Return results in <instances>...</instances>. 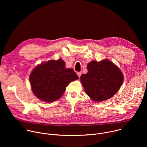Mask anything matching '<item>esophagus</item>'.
Wrapping results in <instances>:
<instances>
[{
	"label": "esophagus",
	"mask_w": 147,
	"mask_h": 147,
	"mask_svg": "<svg viewBox=\"0 0 147 147\" xmlns=\"http://www.w3.org/2000/svg\"><path fill=\"white\" fill-rule=\"evenodd\" d=\"M77 75H78V76L79 77H80V76H81V72H77Z\"/></svg>",
	"instance_id": "esophagus-1"
}]
</instances>
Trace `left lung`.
Returning <instances> with one entry per match:
<instances>
[{
	"instance_id": "8db88e82",
	"label": "left lung",
	"mask_w": 147,
	"mask_h": 147,
	"mask_svg": "<svg viewBox=\"0 0 147 147\" xmlns=\"http://www.w3.org/2000/svg\"><path fill=\"white\" fill-rule=\"evenodd\" d=\"M88 73L80 77L86 93L94 101L100 102L112 97L121 87L124 77L120 69L108 59L92 60Z\"/></svg>"
}]
</instances>
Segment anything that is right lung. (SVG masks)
I'll return each mask as SVG.
<instances>
[{"label": "right lung", "instance_id": "right-lung-1", "mask_svg": "<svg viewBox=\"0 0 147 147\" xmlns=\"http://www.w3.org/2000/svg\"><path fill=\"white\" fill-rule=\"evenodd\" d=\"M61 59L51 60L35 67L30 76L34 94L41 100L52 102L59 99L69 84L78 79L72 69H66Z\"/></svg>", "mask_w": 147, "mask_h": 147}]
</instances>
